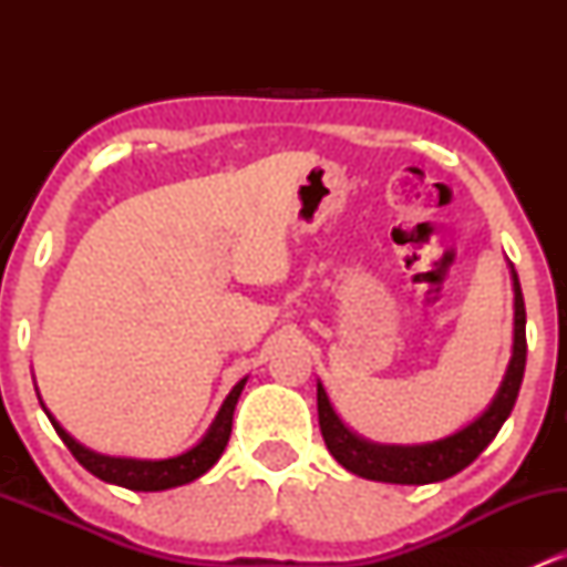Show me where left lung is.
<instances>
[{
  "instance_id": "1",
  "label": "left lung",
  "mask_w": 567,
  "mask_h": 567,
  "mask_svg": "<svg viewBox=\"0 0 567 567\" xmlns=\"http://www.w3.org/2000/svg\"><path fill=\"white\" fill-rule=\"evenodd\" d=\"M514 279V347L512 360L501 381L498 394L480 419L451 437L426 442V445H379L357 437L343 421L338 419L322 383L317 381V413H320L322 440L328 451L343 470L360 474L365 480L394 485H426L453 477L472 464L480 453L491 445L498 429L509 419L514 402H517L519 386H523L525 357H528V341H525V301L519 290V279L512 269Z\"/></svg>"
}]
</instances>
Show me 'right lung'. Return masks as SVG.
I'll return each instance as SVG.
<instances>
[{"label":"right lung","mask_w":567,"mask_h":567,"mask_svg":"<svg viewBox=\"0 0 567 567\" xmlns=\"http://www.w3.org/2000/svg\"><path fill=\"white\" fill-rule=\"evenodd\" d=\"M245 381L247 379H243L237 386L231 389L229 396L224 400V405H220V410H218L216 421H213L205 437H202L197 445L192 447V451L175 455V458H162V461L114 458V455L93 453L90 447L80 445V442L71 437L66 429H63L53 419V415H50L48 408L44 405L42 408H44V413H48L50 424L55 426L58 437L66 442L71 455H74V458L80 461V464L90 474H95V477L103 480V483L127 487V491L154 493V491H167V487H178V485L192 483V480L202 477V474L216 464V461L220 458V453H224L226 442H229V437H231L234 408H237V400H239V394H243Z\"/></svg>","instance_id":"1"}]
</instances>
